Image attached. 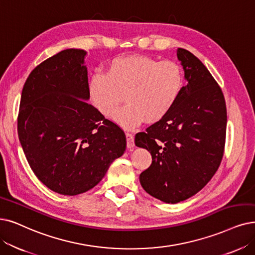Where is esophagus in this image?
Returning a JSON list of instances; mask_svg holds the SVG:
<instances>
[{"label":"esophagus","instance_id":"1","mask_svg":"<svg viewBox=\"0 0 255 255\" xmlns=\"http://www.w3.org/2000/svg\"><path fill=\"white\" fill-rule=\"evenodd\" d=\"M126 137H127V146H128V148H133L135 146L134 135L130 134V133H126Z\"/></svg>","mask_w":255,"mask_h":255}]
</instances>
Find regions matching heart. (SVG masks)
<instances>
[{"instance_id":"obj_1","label":"heart","mask_w":255,"mask_h":255,"mask_svg":"<svg viewBox=\"0 0 255 255\" xmlns=\"http://www.w3.org/2000/svg\"><path fill=\"white\" fill-rule=\"evenodd\" d=\"M184 77L180 65L146 55L114 58L106 74L96 73L89 85L91 100L105 117H113L121 104L127 106L116 116L118 124L131 128L142 121L155 124L175 107Z\"/></svg>"}]
</instances>
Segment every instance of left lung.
Returning a JSON list of instances; mask_svg holds the SVG:
<instances>
[{"label": "left lung", "mask_w": 255, "mask_h": 255, "mask_svg": "<svg viewBox=\"0 0 255 255\" xmlns=\"http://www.w3.org/2000/svg\"><path fill=\"white\" fill-rule=\"evenodd\" d=\"M187 85L169 113L135 143L150 151L151 164L140 174L143 189L176 204L196 195L218 170L226 139L227 111L223 92L201 60L178 48Z\"/></svg>", "instance_id": "left-lung-1"}]
</instances>
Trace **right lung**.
Returning <instances> with one entry per match:
<instances>
[{
  "instance_id": "right-lung-1",
  "label": "right lung",
  "mask_w": 255,
  "mask_h": 255,
  "mask_svg": "<svg viewBox=\"0 0 255 255\" xmlns=\"http://www.w3.org/2000/svg\"><path fill=\"white\" fill-rule=\"evenodd\" d=\"M87 52L66 49L29 74L17 134L30 167L49 189L76 196L101 181L127 147L126 135L90 98Z\"/></svg>"
}]
</instances>
